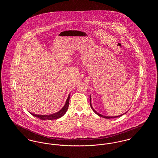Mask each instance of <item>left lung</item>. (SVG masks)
I'll use <instances>...</instances> for the list:
<instances>
[{"label": "left lung", "instance_id": "1", "mask_svg": "<svg viewBox=\"0 0 158 158\" xmlns=\"http://www.w3.org/2000/svg\"><path fill=\"white\" fill-rule=\"evenodd\" d=\"M91 101H90V107H91V108H92V110L94 111V113H95V114H97V115H98L99 116H100V117H103V118H117V117H120L121 115H124V114H126V113H127V111L126 112V113H124L123 114H122V115H118V116H115V117H106V116H104V115H101V114H99V113H97L96 111H95L94 110V109L93 108V107L92 106V105H91V102H90Z\"/></svg>", "mask_w": 158, "mask_h": 158}]
</instances>
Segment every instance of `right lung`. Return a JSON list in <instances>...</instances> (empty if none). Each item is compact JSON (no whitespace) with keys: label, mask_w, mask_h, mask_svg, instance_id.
<instances>
[{"label":"right lung","mask_w":158,"mask_h":158,"mask_svg":"<svg viewBox=\"0 0 158 158\" xmlns=\"http://www.w3.org/2000/svg\"><path fill=\"white\" fill-rule=\"evenodd\" d=\"M70 97V94H69V96H68V99L66 100L65 105H64V106L62 108V109L57 113L53 114H50V115H37V114H32V113H30L33 116H34L35 117H37L41 120H55V119L60 118V117H61L62 116L64 115V114L66 113V111L68 110L69 104Z\"/></svg>","instance_id":"add662e5"}]
</instances>
